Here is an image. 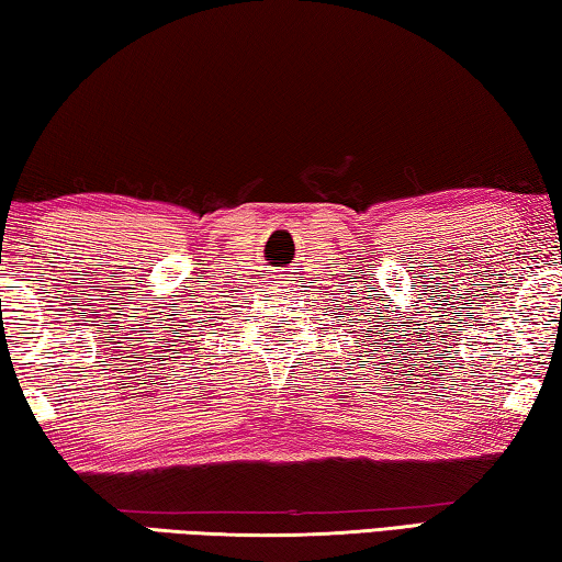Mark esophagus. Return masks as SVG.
I'll return each mask as SVG.
<instances>
[{"label": "esophagus", "mask_w": 562, "mask_h": 562, "mask_svg": "<svg viewBox=\"0 0 562 562\" xmlns=\"http://www.w3.org/2000/svg\"><path fill=\"white\" fill-rule=\"evenodd\" d=\"M282 280H288V278H282Z\"/></svg>", "instance_id": "esophagus-1"}]
</instances>
